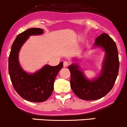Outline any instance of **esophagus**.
Instances as JSON below:
<instances>
[{
    "label": "esophagus",
    "mask_w": 127,
    "mask_h": 127,
    "mask_svg": "<svg viewBox=\"0 0 127 127\" xmlns=\"http://www.w3.org/2000/svg\"><path fill=\"white\" fill-rule=\"evenodd\" d=\"M70 63L68 62H66V61H64V67H66V66H69Z\"/></svg>",
    "instance_id": "1"
}]
</instances>
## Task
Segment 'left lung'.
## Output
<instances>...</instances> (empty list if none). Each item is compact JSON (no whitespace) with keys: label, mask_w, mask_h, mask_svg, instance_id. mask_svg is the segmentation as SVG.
I'll return each instance as SVG.
<instances>
[{"label":"left lung","mask_w":127,"mask_h":127,"mask_svg":"<svg viewBox=\"0 0 127 127\" xmlns=\"http://www.w3.org/2000/svg\"><path fill=\"white\" fill-rule=\"evenodd\" d=\"M94 46L102 48L105 57L100 76L89 80L79 70V65L73 64L68 66L71 74V88L82 100H95L105 96L111 91L117 79L119 69L118 51L116 43L107 33H103L96 38Z\"/></svg>","instance_id":"obj_1"}]
</instances>
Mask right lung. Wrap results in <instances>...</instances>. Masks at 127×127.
<instances>
[{"instance_id":"add662e5","label":"right lung","mask_w":127,"mask_h":127,"mask_svg":"<svg viewBox=\"0 0 127 127\" xmlns=\"http://www.w3.org/2000/svg\"><path fill=\"white\" fill-rule=\"evenodd\" d=\"M43 30L31 28L19 33L11 46L8 57V71L13 86L23 98L31 102H43L48 100L54 90V83L63 62L56 66L46 65L33 74L24 71L18 60L21 48L31 35H41Z\"/></svg>"}]
</instances>
